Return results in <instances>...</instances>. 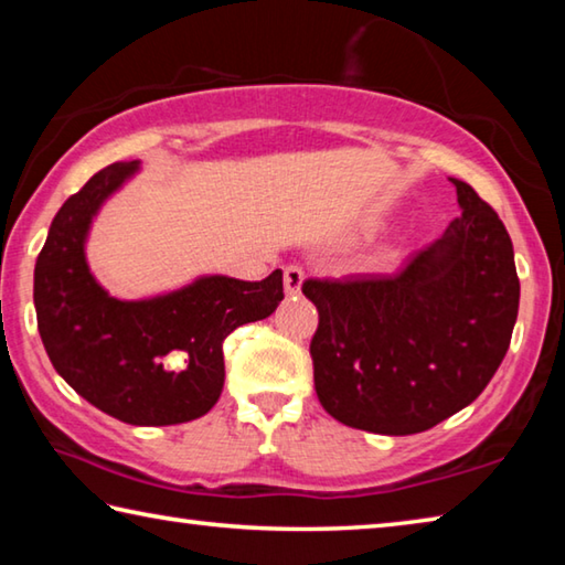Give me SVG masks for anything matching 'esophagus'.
Returning a JSON list of instances; mask_svg holds the SVG:
<instances>
[{
	"label": "esophagus",
	"mask_w": 565,
	"mask_h": 565,
	"mask_svg": "<svg viewBox=\"0 0 565 565\" xmlns=\"http://www.w3.org/2000/svg\"><path fill=\"white\" fill-rule=\"evenodd\" d=\"M301 284H303V271L299 266H286L284 269V289L289 296L299 294L301 291Z\"/></svg>",
	"instance_id": "obj_1"
}]
</instances>
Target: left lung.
<instances>
[{"instance_id":"left-lung-1","label":"left lung","mask_w":565,"mask_h":565,"mask_svg":"<svg viewBox=\"0 0 565 565\" xmlns=\"http://www.w3.org/2000/svg\"><path fill=\"white\" fill-rule=\"evenodd\" d=\"M461 216L394 274L306 279L321 406L371 434H420L489 386L509 351L521 284L499 214L451 179Z\"/></svg>"}]
</instances>
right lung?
<instances>
[{
    "label": "right lung",
    "instance_id": "1",
    "mask_svg": "<svg viewBox=\"0 0 565 565\" xmlns=\"http://www.w3.org/2000/svg\"><path fill=\"white\" fill-rule=\"evenodd\" d=\"M109 164L66 199L34 266L36 327L56 374L104 414L131 426L204 416L224 388V339L271 317L281 269L264 281L206 276L149 301H119L84 259L92 216L137 171Z\"/></svg>",
    "mask_w": 565,
    "mask_h": 565
}]
</instances>
